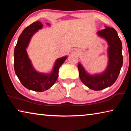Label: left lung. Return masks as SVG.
<instances>
[{
  "label": "left lung",
  "mask_w": 131,
  "mask_h": 131,
  "mask_svg": "<svg viewBox=\"0 0 131 131\" xmlns=\"http://www.w3.org/2000/svg\"><path fill=\"white\" fill-rule=\"evenodd\" d=\"M97 34L105 38L109 45V62L107 69L101 74L90 76L81 64H78L79 77L81 81L90 89L95 91L103 90L113 85L118 78L123 63L122 43L117 31L114 28L107 27L98 31Z\"/></svg>",
  "instance_id": "left-lung-1"
}]
</instances>
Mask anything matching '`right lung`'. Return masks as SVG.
<instances>
[{
	"instance_id": "add662e5",
	"label": "right lung",
	"mask_w": 131,
	"mask_h": 131,
	"mask_svg": "<svg viewBox=\"0 0 131 131\" xmlns=\"http://www.w3.org/2000/svg\"><path fill=\"white\" fill-rule=\"evenodd\" d=\"M42 26L43 24L39 21L27 26L18 39L14 52V70L18 78L25 88L37 92L47 90L54 85L58 77L59 69L67 58L64 57L57 59L52 72L49 75L39 73L33 68L26 48L32 35Z\"/></svg>"
}]
</instances>
